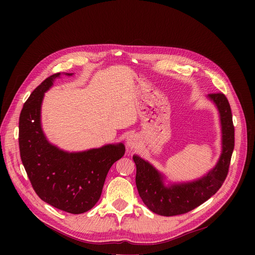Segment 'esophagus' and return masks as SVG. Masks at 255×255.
Instances as JSON below:
<instances>
[{"mask_svg":"<svg viewBox=\"0 0 255 255\" xmlns=\"http://www.w3.org/2000/svg\"><path fill=\"white\" fill-rule=\"evenodd\" d=\"M126 144L129 148H135L138 144V138L135 134H129L126 138Z\"/></svg>","mask_w":255,"mask_h":255,"instance_id":"34e87169","label":"esophagus"}]
</instances>
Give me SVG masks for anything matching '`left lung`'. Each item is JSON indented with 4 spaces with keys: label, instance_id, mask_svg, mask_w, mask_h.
<instances>
[{
    "label": "left lung",
    "instance_id": "8db88e82",
    "mask_svg": "<svg viewBox=\"0 0 255 255\" xmlns=\"http://www.w3.org/2000/svg\"><path fill=\"white\" fill-rule=\"evenodd\" d=\"M207 98L215 104L219 114L222 149L216 165L206 175L193 181L166 184L162 172L138 155H133L139 196L148 209L158 215H181L204 204L219 190L229 172L235 146L231 106L222 93L209 94Z\"/></svg>",
    "mask_w": 255,
    "mask_h": 255
}]
</instances>
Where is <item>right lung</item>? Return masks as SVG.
<instances>
[{"instance_id": "right-lung-1", "label": "right lung", "mask_w": 255, "mask_h": 255, "mask_svg": "<svg viewBox=\"0 0 255 255\" xmlns=\"http://www.w3.org/2000/svg\"><path fill=\"white\" fill-rule=\"evenodd\" d=\"M61 75L47 77L23 104L19 116L20 158L35 192L43 202L67 213L82 214L97 204L107 172L124 156L125 145L109 143L67 152L47 140L41 126V105L44 93Z\"/></svg>"}]
</instances>
